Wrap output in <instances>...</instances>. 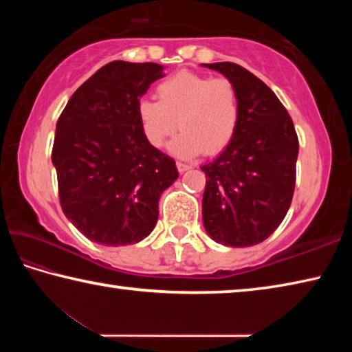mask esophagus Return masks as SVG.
Returning a JSON list of instances; mask_svg holds the SVG:
<instances>
[{
    "label": "esophagus",
    "instance_id": "1",
    "mask_svg": "<svg viewBox=\"0 0 352 352\" xmlns=\"http://www.w3.org/2000/svg\"><path fill=\"white\" fill-rule=\"evenodd\" d=\"M190 168H192V166H190V164H186V163H182V162H178V163H177V169H178V172H182V174H183V172H186V170H189Z\"/></svg>",
    "mask_w": 352,
    "mask_h": 352
}]
</instances>
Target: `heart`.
<instances>
[{
  "mask_svg": "<svg viewBox=\"0 0 352 352\" xmlns=\"http://www.w3.org/2000/svg\"><path fill=\"white\" fill-rule=\"evenodd\" d=\"M158 102L141 99L136 116L147 142L163 147L177 127L183 132L169 151L180 158L219 153L234 138L241 118L239 94L226 77L180 71L157 85Z\"/></svg>",
  "mask_w": 352,
  "mask_h": 352,
  "instance_id": "obj_1",
  "label": "heart"
}]
</instances>
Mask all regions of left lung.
Segmentation results:
<instances>
[{"label": "left lung", "mask_w": 352, "mask_h": 352, "mask_svg": "<svg viewBox=\"0 0 352 352\" xmlns=\"http://www.w3.org/2000/svg\"><path fill=\"white\" fill-rule=\"evenodd\" d=\"M234 83L241 118L234 138L201 166V216L208 236L225 247L265 241L287 214L295 189L298 136L287 110L264 82L231 62L201 63Z\"/></svg>", "instance_id": "obj_1"}]
</instances>
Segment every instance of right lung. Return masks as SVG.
<instances>
[{
    "instance_id": "obj_1",
    "label": "right lung",
    "mask_w": 352,
    "mask_h": 352,
    "mask_svg": "<svg viewBox=\"0 0 352 352\" xmlns=\"http://www.w3.org/2000/svg\"><path fill=\"white\" fill-rule=\"evenodd\" d=\"M158 63L115 60L77 88L57 121L52 164L63 214L88 239L129 245L152 233L175 162L151 146L136 105L164 76Z\"/></svg>"
}]
</instances>
